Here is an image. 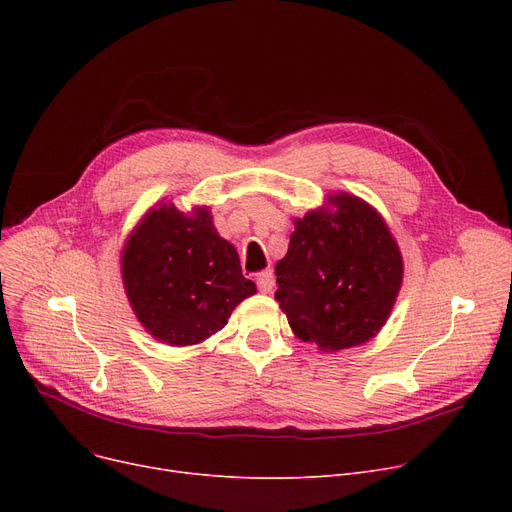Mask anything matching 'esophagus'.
<instances>
[{
	"label": "esophagus",
	"mask_w": 512,
	"mask_h": 512,
	"mask_svg": "<svg viewBox=\"0 0 512 512\" xmlns=\"http://www.w3.org/2000/svg\"><path fill=\"white\" fill-rule=\"evenodd\" d=\"M257 286L261 292H272L274 288V274L270 270H263L257 274Z\"/></svg>",
	"instance_id": "obj_1"
}]
</instances>
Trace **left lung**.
Here are the masks:
<instances>
[{
  "label": "left lung",
  "instance_id": "obj_1",
  "mask_svg": "<svg viewBox=\"0 0 512 512\" xmlns=\"http://www.w3.org/2000/svg\"><path fill=\"white\" fill-rule=\"evenodd\" d=\"M292 222L274 297L294 336L324 353L365 344L384 328L405 274L382 213L355 195L332 193Z\"/></svg>",
  "mask_w": 512,
  "mask_h": 512
}]
</instances>
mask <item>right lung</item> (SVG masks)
<instances>
[{
    "label": "right lung",
    "mask_w": 512,
    "mask_h": 512,
    "mask_svg": "<svg viewBox=\"0 0 512 512\" xmlns=\"http://www.w3.org/2000/svg\"><path fill=\"white\" fill-rule=\"evenodd\" d=\"M132 313L155 340L201 344L218 334L257 286L240 270L232 242L213 226L207 205L180 211L155 203L128 234L120 253Z\"/></svg>",
    "instance_id": "add662e5"
}]
</instances>
